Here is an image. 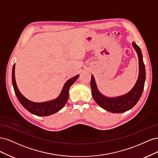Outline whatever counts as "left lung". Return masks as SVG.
<instances>
[{
    "label": "left lung",
    "mask_w": 158,
    "mask_h": 158,
    "mask_svg": "<svg viewBox=\"0 0 158 158\" xmlns=\"http://www.w3.org/2000/svg\"><path fill=\"white\" fill-rule=\"evenodd\" d=\"M132 46L137 52L139 64V74L135 86L125 95L117 98H107L104 96L98 89L94 76L92 75L90 85L92 88L93 98L100 107L107 111L114 113H120L132 109L140 99L144 90L146 80L145 65L143 62L142 52L135 43L132 42Z\"/></svg>",
    "instance_id": "8db88e82"
}]
</instances>
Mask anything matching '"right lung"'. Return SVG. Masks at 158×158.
<instances>
[{
    "label": "right lung",
    "mask_w": 158,
    "mask_h": 158,
    "mask_svg": "<svg viewBox=\"0 0 158 158\" xmlns=\"http://www.w3.org/2000/svg\"><path fill=\"white\" fill-rule=\"evenodd\" d=\"M14 73H15V64H14L12 68V79L14 92H15L19 102L28 111L33 114H35L37 116L41 117L48 116L50 114H54L59 111L65 106L69 98V91L70 87L79 77V75H76L74 77L67 80V82L65 83L63 89H62L59 96L55 99L46 102L35 103L28 100L20 92L17 87Z\"/></svg>",
    "instance_id": "add662e5"
}]
</instances>
